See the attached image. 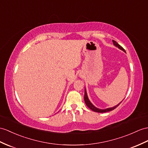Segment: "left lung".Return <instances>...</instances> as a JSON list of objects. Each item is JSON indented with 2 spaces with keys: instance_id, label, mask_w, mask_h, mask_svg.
<instances>
[{
  "instance_id": "8db88e82",
  "label": "left lung",
  "mask_w": 148,
  "mask_h": 148,
  "mask_svg": "<svg viewBox=\"0 0 148 148\" xmlns=\"http://www.w3.org/2000/svg\"><path fill=\"white\" fill-rule=\"evenodd\" d=\"M112 42H113V43H114V46H116V47H117L118 48H119L120 49L122 50V51H124V52L125 53V49H124L123 48H122V47L121 45H119L118 43H117L116 41L112 40ZM84 100H85V103H86V106H87V107L89 108V109H90L92 110L95 112H99V113L107 112H109V111L112 110H114V109H116V107H117L119 106V104L121 103H121H119V104H117V106H114V107H113L107 108V109H98V108H97L96 107H95L94 106H93V104L90 102V100H89V99H88V96H87V93H86V91L85 88Z\"/></svg>"
}]
</instances>
